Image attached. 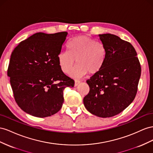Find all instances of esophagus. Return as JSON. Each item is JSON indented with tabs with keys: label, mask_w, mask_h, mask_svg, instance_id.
<instances>
[{
	"label": "esophagus",
	"mask_w": 153,
	"mask_h": 153,
	"mask_svg": "<svg viewBox=\"0 0 153 153\" xmlns=\"http://www.w3.org/2000/svg\"><path fill=\"white\" fill-rule=\"evenodd\" d=\"M81 82V81L80 80H75V86L76 87V86H77L78 84H79Z\"/></svg>",
	"instance_id": "34e87169"
}]
</instances>
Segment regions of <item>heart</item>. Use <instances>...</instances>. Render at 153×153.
Masks as SVG:
<instances>
[{
  "instance_id": "heart-1",
  "label": "heart",
  "mask_w": 153,
  "mask_h": 153,
  "mask_svg": "<svg viewBox=\"0 0 153 153\" xmlns=\"http://www.w3.org/2000/svg\"><path fill=\"white\" fill-rule=\"evenodd\" d=\"M68 51L58 55V62L62 71L68 74L75 64H78L71 73L74 77H80L88 73L94 75L102 69L106 59L104 44L86 35L73 37L66 45Z\"/></svg>"
}]
</instances>
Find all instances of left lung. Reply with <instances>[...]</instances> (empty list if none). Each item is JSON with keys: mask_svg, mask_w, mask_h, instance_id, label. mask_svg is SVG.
<instances>
[{"mask_svg": "<svg viewBox=\"0 0 153 153\" xmlns=\"http://www.w3.org/2000/svg\"><path fill=\"white\" fill-rule=\"evenodd\" d=\"M99 36L106 49V59L100 71L86 81L89 92L84 104L93 114L107 118L121 113L134 100L141 66L130 42L110 33Z\"/></svg>", "mask_w": 153, "mask_h": 153, "instance_id": "8db88e82", "label": "left lung"}]
</instances>
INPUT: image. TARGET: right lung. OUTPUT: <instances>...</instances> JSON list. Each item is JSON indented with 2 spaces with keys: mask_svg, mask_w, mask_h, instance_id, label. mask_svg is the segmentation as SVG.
Here are the masks:
<instances>
[{
  "mask_svg": "<svg viewBox=\"0 0 153 153\" xmlns=\"http://www.w3.org/2000/svg\"><path fill=\"white\" fill-rule=\"evenodd\" d=\"M65 31L36 33L20 42L11 53L7 76L15 100L24 112L39 118L59 111L63 91L75 81L62 71L58 55L66 39Z\"/></svg>",
  "mask_w": 153,
  "mask_h": 153,
  "instance_id": "1",
  "label": "right lung"
}]
</instances>
